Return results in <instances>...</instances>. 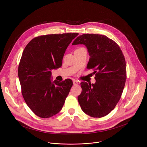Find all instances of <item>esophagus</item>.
Returning <instances> with one entry per match:
<instances>
[{
  "label": "esophagus",
  "mask_w": 147,
  "mask_h": 147,
  "mask_svg": "<svg viewBox=\"0 0 147 147\" xmlns=\"http://www.w3.org/2000/svg\"><path fill=\"white\" fill-rule=\"evenodd\" d=\"M73 84L74 85V86H76V85H77V84H78V82L77 81H76V80H74L73 81Z\"/></svg>",
  "instance_id": "esophagus-1"
}]
</instances>
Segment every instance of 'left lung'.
<instances>
[{
  "label": "left lung",
  "mask_w": 147,
  "mask_h": 147,
  "mask_svg": "<svg viewBox=\"0 0 147 147\" xmlns=\"http://www.w3.org/2000/svg\"><path fill=\"white\" fill-rule=\"evenodd\" d=\"M83 44L90 58L87 68L93 69L95 84L82 82L78 100L82 111L93 117L109 114L120 100L126 80V64L119 45L105 35L84 34L72 45Z\"/></svg>",
  "instance_id": "8db88e82"
}]
</instances>
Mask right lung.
<instances>
[{
  "label": "right lung",
  "instance_id": "right-lung-1",
  "mask_svg": "<svg viewBox=\"0 0 147 147\" xmlns=\"http://www.w3.org/2000/svg\"><path fill=\"white\" fill-rule=\"evenodd\" d=\"M78 33L50 34L33 38L26 47L18 69L25 102L38 116L49 118L65 103L73 81L52 82V69L61 66L65 51Z\"/></svg>",
  "mask_w": 147,
  "mask_h": 147
}]
</instances>
